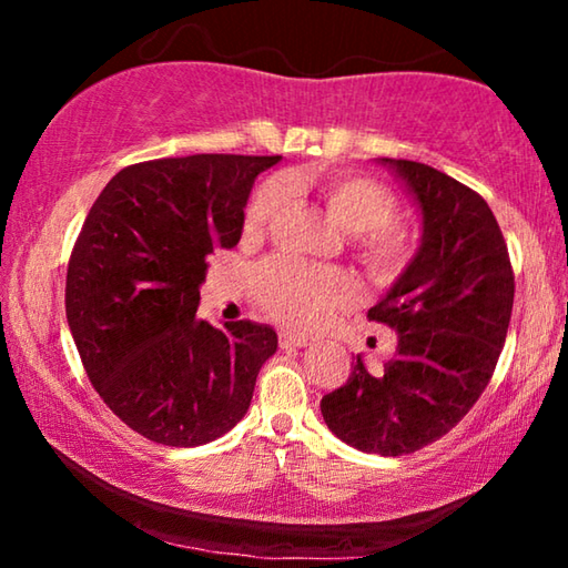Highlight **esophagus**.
I'll list each match as a JSON object with an SVG mask.
<instances>
[{
    "instance_id": "obj_1",
    "label": "esophagus",
    "mask_w": 568,
    "mask_h": 568,
    "mask_svg": "<svg viewBox=\"0 0 568 568\" xmlns=\"http://www.w3.org/2000/svg\"><path fill=\"white\" fill-rule=\"evenodd\" d=\"M281 348H305L307 345V338L305 335H297V333H281Z\"/></svg>"
}]
</instances>
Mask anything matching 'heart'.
I'll list each match as a JSON object with an SVG mask.
<instances>
[{"mask_svg": "<svg viewBox=\"0 0 568 568\" xmlns=\"http://www.w3.org/2000/svg\"><path fill=\"white\" fill-rule=\"evenodd\" d=\"M285 187L307 190L348 230V245L373 281L393 285L408 273L418 255V233L400 223L396 197L368 175L323 172L315 178H271L257 185L245 210V235L261 237L285 203ZM253 295L273 321L297 331H313L335 311L358 297L348 273L311 265L293 257H271L255 267Z\"/></svg>", "mask_w": 568, "mask_h": 568, "instance_id": "1", "label": "heart"}]
</instances>
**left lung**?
<instances>
[{
	"mask_svg": "<svg viewBox=\"0 0 568 568\" xmlns=\"http://www.w3.org/2000/svg\"><path fill=\"white\" fill-rule=\"evenodd\" d=\"M423 215L408 273L368 311L398 333L371 373L358 358L321 400L328 428L363 454L403 456L446 436L491 381L514 307V267L491 207L476 190L413 160L383 158Z\"/></svg>",
	"mask_w": 568,
	"mask_h": 568,
	"instance_id": "1",
	"label": "left lung"
}]
</instances>
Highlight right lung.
Listing matches in <instances>:
<instances>
[{
  "mask_svg": "<svg viewBox=\"0 0 568 568\" xmlns=\"http://www.w3.org/2000/svg\"><path fill=\"white\" fill-rule=\"evenodd\" d=\"M281 155H187L120 170L67 265V323L94 390L132 430L192 448L245 416L271 325L197 318L217 250L237 245L255 178Z\"/></svg>",
  "mask_w": 568,
  "mask_h": 568,
  "instance_id": "right-lung-1",
  "label": "right lung"
}]
</instances>
